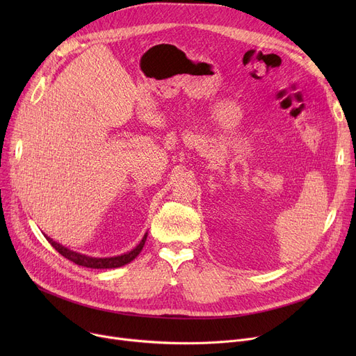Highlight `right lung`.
<instances>
[{
  "label": "right lung",
  "instance_id": "right-lung-1",
  "mask_svg": "<svg viewBox=\"0 0 356 356\" xmlns=\"http://www.w3.org/2000/svg\"><path fill=\"white\" fill-rule=\"evenodd\" d=\"M44 236L50 242L51 247L59 254H62L65 258L73 261L74 264L82 266V267H88V268H117V267H122V266L131 263V261H133L141 252V250L145 244V239H147V234H145L140 244L133 251H129L127 254H122V255H118V257H111V258H93V257H88V255H83V254H79V252L70 251L66 247L58 244V242L53 241L51 238H49L47 235H44Z\"/></svg>",
  "mask_w": 356,
  "mask_h": 356
}]
</instances>
